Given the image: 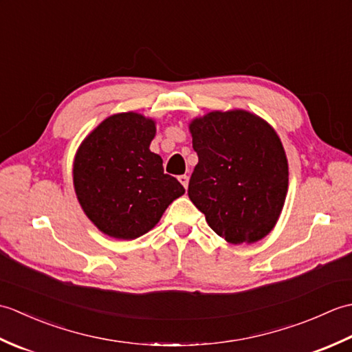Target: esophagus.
Segmentation results:
<instances>
[{"label":"esophagus","instance_id":"obj_1","mask_svg":"<svg viewBox=\"0 0 352 352\" xmlns=\"http://www.w3.org/2000/svg\"><path fill=\"white\" fill-rule=\"evenodd\" d=\"M178 180H180V183L184 186V189H188V186H189V177L188 175H180V177H178Z\"/></svg>","mask_w":352,"mask_h":352}]
</instances>
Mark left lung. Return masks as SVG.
Returning <instances> with one entry per match:
<instances>
[{
	"mask_svg": "<svg viewBox=\"0 0 352 352\" xmlns=\"http://www.w3.org/2000/svg\"><path fill=\"white\" fill-rule=\"evenodd\" d=\"M189 130L198 164L188 193L210 228L234 245L271 233L289 184L278 134L245 110L210 111L193 119Z\"/></svg>",
	"mask_w": 352,
	"mask_h": 352,
	"instance_id": "obj_1",
	"label": "left lung"
}]
</instances>
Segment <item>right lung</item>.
Instances as JSON below:
<instances>
[{"instance_id":"1","label":"right lung","mask_w":352,"mask_h":352,"mask_svg":"<svg viewBox=\"0 0 352 352\" xmlns=\"http://www.w3.org/2000/svg\"><path fill=\"white\" fill-rule=\"evenodd\" d=\"M155 122L134 111L111 115L81 142L74 188L86 216L104 234L133 241L160 221L184 188L149 151Z\"/></svg>"}]
</instances>
